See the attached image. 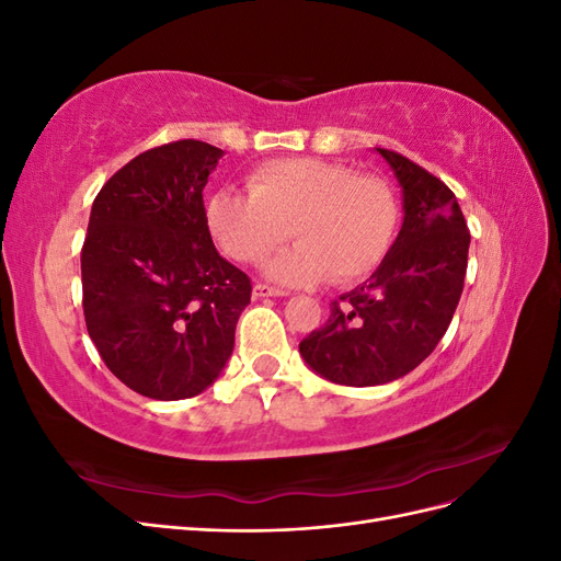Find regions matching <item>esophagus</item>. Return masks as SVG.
Masks as SVG:
<instances>
[{
    "label": "esophagus",
    "mask_w": 561,
    "mask_h": 561,
    "mask_svg": "<svg viewBox=\"0 0 561 561\" xmlns=\"http://www.w3.org/2000/svg\"><path fill=\"white\" fill-rule=\"evenodd\" d=\"M252 295L254 297H285L287 293L280 290V287H271L266 283H257V285L252 287Z\"/></svg>",
    "instance_id": "1"
}]
</instances>
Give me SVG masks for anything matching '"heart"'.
<instances>
[{
  "instance_id": "obj_1",
  "label": "heart",
  "mask_w": 561,
  "mask_h": 561,
  "mask_svg": "<svg viewBox=\"0 0 561 561\" xmlns=\"http://www.w3.org/2000/svg\"><path fill=\"white\" fill-rule=\"evenodd\" d=\"M400 215L386 178L322 159L266 161L248 175V194L217 192L206 208L215 243L241 264H262L293 231L299 243L268 266L287 285L371 276L398 239Z\"/></svg>"
}]
</instances>
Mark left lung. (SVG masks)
<instances>
[{
  "label": "left lung",
  "mask_w": 561,
  "mask_h": 561,
  "mask_svg": "<svg viewBox=\"0 0 561 561\" xmlns=\"http://www.w3.org/2000/svg\"><path fill=\"white\" fill-rule=\"evenodd\" d=\"M402 186L404 222L383 264L330 304L301 358L342 386H379L419 367L445 336L463 293L470 231L449 186L426 168L377 147Z\"/></svg>",
  "instance_id": "left-lung-1"
}]
</instances>
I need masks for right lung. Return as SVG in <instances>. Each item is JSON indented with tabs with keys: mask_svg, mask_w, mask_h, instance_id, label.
Masks as SVG:
<instances>
[{
	"mask_svg": "<svg viewBox=\"0 0 561 561\" xmlns=\"http://www.w3.org/2000/svg\"><path fill=\"white\" fill-rule=\"evenodd\" d=\"M222 149L178 140L142 151L98 192L81 248L87 330L135 393L184 400L233 351L252 285L210 239L203 186Z\"/></svg>",
	"mask_w": 561,
	"mask_h": 561,
	"instance_id": "1",
	"label": "right lung"
}]
</instances>
